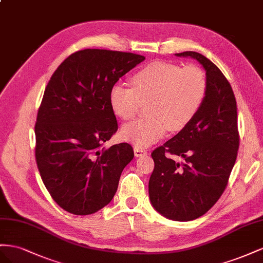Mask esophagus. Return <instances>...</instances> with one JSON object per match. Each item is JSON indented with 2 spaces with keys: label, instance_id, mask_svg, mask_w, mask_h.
<instances>
[{
  "label": "esophagus",
  "instance_id": "34e87169",
  "mask_svg": "<svg viewBox=\"0 0 263 263\" xmlns=\"http://www.w3.org/2000/svg\"><path fill=\"white\" fill-rule=\"evenodd\" d=\"M145 154H146L145 149L141 148V147H138V146L134 147V155H136V157H139V156H142V155H145Z\"/></svg>",
  "mask_w": 263,
  "mask_h": 263
}]
</instances>
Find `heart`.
Segmentation results:
<instances>
[{
  "instance_id": "heart-1",
  "label": "heart",
  "mask_w": 263,
  "mask_h": 263,
  "mask_svg": "<svg viewBox=\"0 0 263 263\" xmlns=\"http://www.w3.org/2000/svg\"><path fill=\"white\" fill-rule=\"evenodd\" d=\"M132 88L115 85L109 102L122 120L136 117L141 104L148 103L144 120L123 126L121 137L138 147H146L165 133L179 132L197 116L207 95L206 73L196 65L185 67L167 62H152L131 77Z\"/></svg>"
}]
</instances>
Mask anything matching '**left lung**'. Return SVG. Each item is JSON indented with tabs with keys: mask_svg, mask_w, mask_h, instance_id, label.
<instances>
[{
	"mask_svg": "<svg viewBox=\"0 0 263 263\" xmlns=\"http://www.w3.org/2000/svg\"><path fill=\"white\" fill-rule=\"evenodd\" d=\"M175 55L202 65L207 95L193 121L152 152L148 195L162 216L190 221L206 214L226 190L239 148L237 103L229 81L208 58L196 51ZM167 153L185 162H175Z\"/></svg>",
	"mask_w": 263,
	"mask_h": 263,
	"instance_id": "obj_1",
	"label": "left lung"
}]
</instances>
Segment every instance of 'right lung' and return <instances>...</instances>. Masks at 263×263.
Returning <instances> with one entry per match:
<instances>
[{
	"mask_svg": "<svg viewBox=\"0 0 263 263\" xmlns=\"http://www.w3.org/2000/svg\"><path fill=\"white\" fill-rule=\"evenodd\" d=\"M144 56L107 49L73 52L45 89L35 124V159L51 198L73 215L95 214L114 198L133 148L103 144L118 130L111 88Z\"/></svg>",
	"mask_w": 263,
	"mask_h": 263,
	"instance_id": "obj_1",
	"label": "right lung"
}]
</instances>
